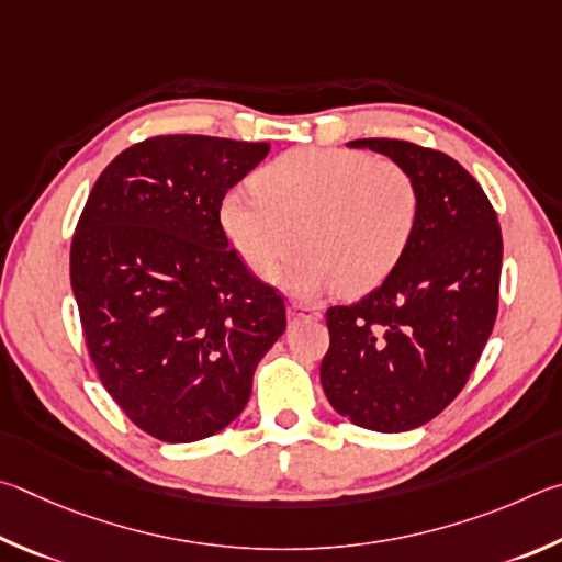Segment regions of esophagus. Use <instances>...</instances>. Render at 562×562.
Instances as JSON below:
<instances>
[{"instance_id":"obj_1","label":"esophagus","mask_w":562,"mask_h":562,"mask_svg":"<svg viewBox=\"0 0 562 562\" xmlns=\"http://www.w3.org/2000/svg\"><path fill=\"white\" fill-rule=\"evenodd\" d=\"M289 318L291 321H318L321 318V311L318 308H311V306H303V303H291V306H289Z\"/></svg>"}]
</instances>
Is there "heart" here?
I'll list each match as a JSON object with an SVG mask.
<instances>
[{"mask_svg": "<svg viewBox=\"0 0 562 562\" xmlns=\"http://www.w3.org/2000/svg\"><path fill=\"white\" fill-rule=\"evenodd\" d=\"M256 196L226 192L216 210L224 239L256 279L273 281L296 251L286 289H375L407 254L419 222V187L405 165L338 147L283 153L251 177Z\"/></svg>", "mask_w": 562, "mask_h": 562, "instance_id": "heart-1", "label": "heart"}]
</instances>
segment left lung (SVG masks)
<instances>
[{"label":"left lung","instance_id":"1","mask_svg":"<svg viewBox=\"0 0 562 562\" xmlns=\"http://www.w3.org/2000/svg\"><path fill=\"white\" fill-rule=\"evenodd\" d=\"M348 145L405 165L419 187L407 254L366 299L328 308L321 362L333 409L392 435L427 425L467 385L494 330L504 239L481 184L449 155L390 137Z\"/></svg>","mask_w":562,"mask_h":562}]
</instances>
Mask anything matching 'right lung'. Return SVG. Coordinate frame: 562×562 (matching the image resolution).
<instances>
[{"mask_svg": "<svg viewBox=\"0 0 562 562\" xmlns=\"http://www.w3.org/2000/svg\"><path fill=\"white\" fill-rule=\"evenodd\" d=\"M266 143L157 135L98 177L71 241V289L103 387L170 445L241 415L286 306L224 239L222 196Z\"/></svg>", "mask_w": 562, "mask_h": 562, "instance_id": "obj_1", "label": "right lung"}]
</instances>
